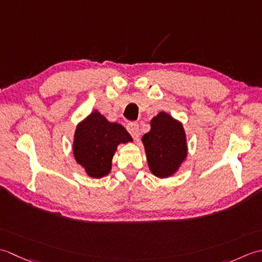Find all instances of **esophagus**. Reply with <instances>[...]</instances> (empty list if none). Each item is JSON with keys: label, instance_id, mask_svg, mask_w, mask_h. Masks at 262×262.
I'll return each instance as SVG.
<instances>
[{"label": "esophagus", "instance_id": "34e87169", "mask_svg": "<svg viewBox=\"0 0 262 262\" xmlns=\"http://www.w3.org/2000/svg\"><path fill=\"white\" fill-rule=\"evenodd\" d=\"M126 129H127V131L130 132V135L132 136V138L135 139V140H138L139 136H140V132H139V125H138V123H136V122H130V123H127Z\"/></svg>", "mask_w": 262, "mask_h": 262}]
</instances>
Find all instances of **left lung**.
<instances>
[{
  "label": "left lung",
  "mask_w": 262,
  "mask_h": 262,
  "mask_svg": "<svg viewBox=\"0 0 262 262\" xmlns=\"http://www.w3.org/2000/svg\"><path fill=\"white\" fill-rule=\"evenodd\" d=\"M150 131L142 137L149 169L157 178H169L178 172L188 155L183 125L161 112L150 121Z\"/></svg>",
  "instance_id": "8db88e82"
}]
</instances>
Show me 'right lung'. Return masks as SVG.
Instances as JSON below:
<instances>
[{
  "mask_svg": "<svg viewBox=\"0 0 262 262\" xmlns=\"http://www.w3.org/2000/svg\"><path fill=\"white\" fill-rule=\"evenodd\" d=\"M129 141L132 138L123 126L108 122L98 111H94L77 126L73 155L90 178L100 179L111 172L117 146Z\"/></svg>",
  "mask_w": 262,
  "mask_h": 262,
  "instance_id": "right-lung-1",
  "label": "right lung"
}]
</instances>
